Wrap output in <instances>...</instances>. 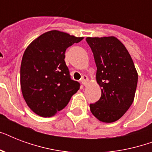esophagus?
Returning <instances> with one entry per match:
<instances>
[{
  "label": "esophagus",
  "instance_id": "esophagus-1",
  "mask_svg": "<svg viewBox=\"0 0 152 152\" xmlns=\"http://www.w3.org/2000/svg\"><path fill=\"white\" fill-rule=\"evenodd\" d=\"M81 83L83 86H86L88 83V78L87 76H83L82 79H81Z\"/></svg>",
  "mask_w": 152,
  "mask_h": 152
}]
</instances>
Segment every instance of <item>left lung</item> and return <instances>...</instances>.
<instances>
[{
    "instance_id": "1",
    "label": "left lung",
    "mask_w": 152,
    "mask_h": 152,
    "mask_svg": "<svg viewBox=\"0 0 152 152\" xmlns=\"http://www.w3.org/2000/svg\"><path fill=\"white\" fill-rule=\"evenodd\" d=\"M86 41L94 54L102 91L99 100L90 104V110L100 121L114 122L134 100L138 73L129 51L116 37H88Z\"/></svg>"
}]
</instances>
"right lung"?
Listing matches in <instances>:
<instances>
[{"mask_svg":"<svg viewBox=\"0 0 152 152\" xmlns=\"http://www.w3.org/2000/svg\"><path fill=\"white\" fill-rule=\"evenodd\" d=\"M83 39L53 30L36 38L25 50L20 87L26 103L34 113L44 118L55 115L78 91L80 83L70 78L64 53Z\"/></svg>","mask_w":152,"mask_h":152,"instance_id":"obj_1","label":"right lung"}]
</instances>
